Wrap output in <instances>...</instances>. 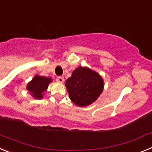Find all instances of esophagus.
Segmentation results:
<instances>
[{
  "label": "esophagus",
  "mask_w": 152,
  "mask_h": 152,
  "mask_svg": "<svg viewBox=\"0 0 152 152\" xmlns=\"http://www.w3.org/2000/svg\"><path fill=\"white\" fill-rule=\"evenodd\" d=\"M56 80H57L58 82H59V83H63L64 82V77H61V76H59V77H58L57 78H56Z\"/></svg>",
  "instance_id": "esophagus-1"
}]
</instances>
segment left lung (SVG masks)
I'll list each match as a JSON object with an SVG mask.
<instances>
[{
  "mask_svg": "<svg viewBox=\"0 0 152 152\" xmlns=\"http://www.w3.org/2000/svg\"><path fill=\"white\" fill-rule=\"evenodd\" d=\"M103 85L101 76L87 67L76 68L65 82L69 98L79 107H87L96 101L103 92Z\"/></svg>",
  "mask_w": 152,
  "mask_h": 152,
  "instance_id": "obj_1",
  "label": "left lung"
}]
</instances>
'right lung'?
I'll return each mask as SVG.
<instances>
[{"label": "right lung", "instance_id": "obj_1", "mask_svg": "<svg viewBox=\"0 0 152 152\" xmlns=\"http://www.w3.org/2000/svg\"><path fill=\"white\" fill-rule=\"evenodd\" d=\"M52 81V78L49 77H43L39 75H36L28 83L26 86V89L30 92L31 95L35 99H42L43 97V93L47 91L49 84Z\"/></svg>", "mask_w": 152, "mask_h": 152}]
</instances>
